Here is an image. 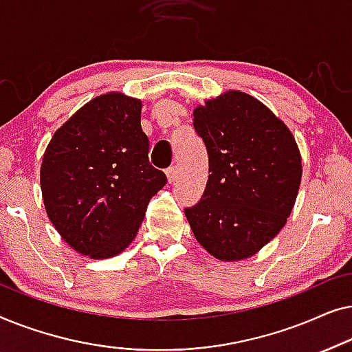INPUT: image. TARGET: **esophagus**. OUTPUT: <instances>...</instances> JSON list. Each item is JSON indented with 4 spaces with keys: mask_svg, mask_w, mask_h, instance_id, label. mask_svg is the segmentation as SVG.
Returning a JSON list of instances; mask_svg holds the SVG:
<instances>
[{
    "mask_svg": "<svg viewBox=\"0 0 352 352\" xmlns=\"http://www.w3.org/2000/svg\"><path fill=\"white\" fill-rule=\"evenodd\" d=\"M166 176H168V181H170V182L175 181L176 176H177V166L173 165V166L168 168V170H166Z\"/></svg>",
    "mask_w": 352,
    "mask_h": 352,
    "instance_id": "34e87169",
    "label": "esophagus"
}]
</instances>
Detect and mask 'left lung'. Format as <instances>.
Instances as JSON below:
<instances>
[{"label":"left lung","mask_w":352,"mask_h":352,"mask_svg":"<svg viewBox=\"0 0 352 352\" xmlns=\"http://www.w3.org/2000/svg\"><path fill=\"white\" fill-rule=\"evenodd\" d=\"M208 152L200 201L184 213L197 242L221 261L253 256L285 226L301 184V155L266 105L229 91L194 110Z\"/></svg>","instance_id":"left-lung-1"}]
</instances>
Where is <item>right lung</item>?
Here are the masks:
<instances>
[{
    "label": "right lung",
    "instance_id": "1",
    "mask_svg": "<svg viewBox=\"0 0 352 352\" xmlns=\"http://www.w3.org/2000/svg\"><path fill=\"white\" fill-rule=\"evenodd\" d=\"M40 181L46 213L75 252L122 253L166 184L148 162L141 100L107 93L85 104L47 144Z\"/></svg>",
    "mask_w": 352,
    "mask_h": 352
}]
</instances>
